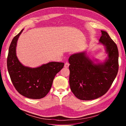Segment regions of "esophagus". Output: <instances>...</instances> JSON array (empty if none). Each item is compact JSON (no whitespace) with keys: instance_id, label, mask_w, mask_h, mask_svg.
<instances>
[{"instance_id":"34e87169","label":"esophagus","mask_w":126,"mask_h":126,"mask_svg":"<svg viewBox=\"0 0 126 126\" xmlns=\"http://www.w3.org/2000/svg\"><path fill=\"white\" fill-rule=\"evenodd\" d=\"M69 63H68V62H66L65 63V64H64V67L68 68V67H69Z\"/></svg>"}]
</instances>
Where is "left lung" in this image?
Listing matches in <instances>:
<instances>
[{"label":"left lung","instance_id":"obj_1","mask_svg":"<svg viewBox=\"0 0 126 126\" xmlns=\"http://www.w3.org/2000/svg\"><path fill=\"white\" fill-rule=\"evenodd\" d=\"M101 32L99 44L104 46L108 55L104 62L91 59L86 51L72 54L68 59L70 87L79 99L90 100L103 96L118 73L119 53L117 45L107 32Z\"/></svg>","mask_w":126,"mask_h":126}]
</instances>
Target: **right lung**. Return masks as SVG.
I'll return each mask as SVG.
<instances>
[{
  "label": "right lung",
  "instance_id": "obj_1",
  "mask_svg": "<svg viewBox=\"0 0 126 126\" xmlns=\"http://www.w3.org/2000/svg\"><path fill=\"white\" fill-rule=\"evenodd\" d=\"M23 30L14 38L10 44L7 68L11 80L19 93L30 99H41L49 93L55 76L63 67L64 63L49 62L36 68L23 65L16 55L17 41Z\"/></svg>",
  "mask_w": 126,
  "mask_h": 126
}]
</instances>
